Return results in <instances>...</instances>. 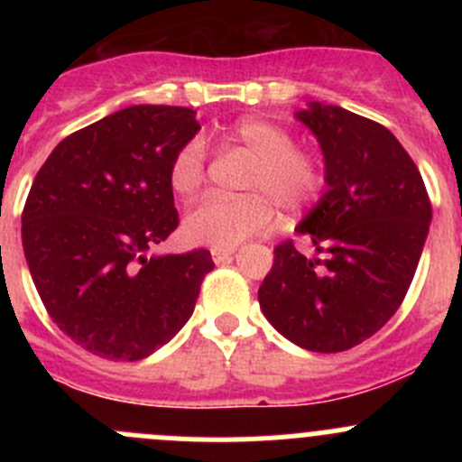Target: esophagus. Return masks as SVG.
Wrapping results in <instances>:
<instances>
[{
    "mask_svg": "<svg viewBox=\"0 0 462 462\" xmlns=\"http://www.w3.org/2000/svg\"><path fill=\"white\" fill-rule=\"evenodd\" d=\"M232 254H235V248H214L212 250L214 263H226L227 259H232Z\"/></svg>",
    "mask_w": 462,
    "mask_h": 462,
    "instance_id": "34e87169",
    "label": "esophagus"
}]
</instances>
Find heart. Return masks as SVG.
I'll list each match as a JSON object with an SVG mask.
<instances>
[{"mask_svg":"<svg viewBox=\"0 0 462 462\" xmlns=\"http://www.w3.org/2000/svg\"><path fill=\"white\" fill-rule=\"evenodd\" d=\"M227 147L254 156L241 199L208 197L185 217L183 232L189 244L208 248H235L241 241L263 232L277 209L300 214L313 208L328 185L324 158L297 147L295 136L279 123L265 118L239 120L223 134ZM170 188L176 197L189 199L205 183V149L192 138L180 144L170 162Z\"/></svg>","mask_w":462,"mask_h":462,"instance_id":"obj_1","label":"heart"}]
</instances>
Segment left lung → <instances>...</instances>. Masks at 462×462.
<instances>
[{"instance_id":"left-lung-1","label":"left lung","mask_w":462,"mask_h":462,"mask_svg":"<svg viewBox=\"0 0 462 462\" xmlns=\"http://www.w3.org/2000/svg\"><path fill=\"white\" fill-rule=\"evenodd\" d=\"M297 118L318 136L328 171V189L297 227L319 257L301 254L291 239L279 244L259 304L297 346L348 351L402 304L431 201L416 162L380 123L319 102Z\"/></svg>"}]
</instances>
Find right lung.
<instances>
[{
	"mask_svg": "<svg viewBox=\"0 0 462 462\" xmlns=\"http://www.w3.org/2000/svg\"><path fill=\"white\" fill-rule=\"evenodd\" d=\"M188 106L136 105L64 138L37 171L22 244L46 313L106 360L136 362L192 315L209 250L147 257L179 226L170 162L199 132Z\"/></svg>",
	"mask_w": 462,
	"mask_h": 462,
	"instance_id": "add662e5",
	"label": "right lung"
}]
</instances>
